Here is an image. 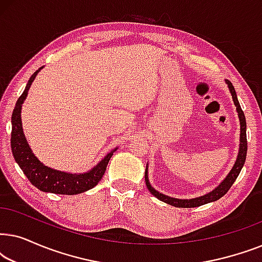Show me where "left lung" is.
<instances>
[{
	"mask_svg": "<svg viewBox=\"0 0 262 262\" xmlns=\"http://www.w3.org/2000/svg\"><path fill=\"white\" fill-rule=\"evenodd\" d=\"M225 83L228 84L229 91H230V94L232 96V101H234V105L236 106V112H237L238 119H239V148H238V154H237V159H236L234 166H232L231 170L229 171L227 177L224 178V180L221 182L220 185L217 186L216 188L212 189V191L206 193L202 196H196V198H192V199H179V198H173V196H168L163 193H161L159 191H156L155 188L152 187L151 184L149 181V177H148V164H146L145 168V184L146 187L151 193L152 195H155L157 199L161 200V202L169 204L171 206L175 207H196V206H202L205 205L207 203H212L216 202V200L221 199L225 193H227L230 187L234 184L236 179H237L239 171H241L243 164H245L246 161V156H247V124H246V117L245 113L239 106V102L237 100V95H236L235 88L230 81L225 80Z\"/></svg>",
	"mask_w": 262,
	"mask_h": 262,
	"instance_id": "left-lung-1",
	"label": "left lung"
}]
</instances>
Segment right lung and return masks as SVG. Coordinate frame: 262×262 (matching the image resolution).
I'll return each mask as SVG.
<instances>
[{"instance_id":"right-lung-1","label":"right lung","mask_w":262,"mask_h":262,"mask_svg":"<svg viewBox=\"0 0 262 262\" xmlns=\"http://www.w3.org/2000/svg\"><path fill=\"white\" fill-rule=\"evenodd\" d=\"M42 68L35 71L32 75L25 91L19 99H17L16 105L14 107L12 116V138H10V146H12V152L15 162L19 164L21 170L26 175L31 184L35 186L41 192L55 193V194H78L91 189L99 184L101 180L102 175L108 164L113 152L117 151L114 148L110 151L100 162L84 173H68L53 169L51 167L45 166L41 161H39L37 156L32 151L30 144H28L26 137H25L23 121H21V107L27 98L28 91H30L32 82L39 74Z\"/></svg>"}]
</instances>
